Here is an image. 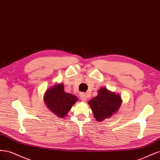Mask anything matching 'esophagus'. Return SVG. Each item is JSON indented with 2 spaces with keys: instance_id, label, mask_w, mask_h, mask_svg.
<instances>
[{
  "instance_id": "34e87169",
  "label": "esophagus",
  "mask_w": 160,
  "mask_h": 160,
  "mask_svg": "<svg viewBox=\"0 0 160 160\" xmlns=\"http://www.w3.org/2000/svg\"><path fill=\"white\" fill-rule=\"evenodd\" d=\"M80 98L81 99V101H85L87 100V96H86V94L84 93H81L80 95Z\"/></svg>"
}]
</instances>
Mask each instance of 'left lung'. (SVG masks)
I'll use <instances>...</instances> for the list:
<instances>
[{"label": "left lung", "mask_w": 160, "mask_h": 160, "mask_svg": "<svg viewBox=\"0 0 160 160\" xmlns=\"http://www.w3.org/2000/svg\"><path fill=\"white\" fill-rule=\"evenodd\" d=\"M122 102L119 94L101 88L98 91V95L91 99L88 103L95 119L98 122H102L117 113Z\"/></svg>", "instance_id": "1"}]
</instances>
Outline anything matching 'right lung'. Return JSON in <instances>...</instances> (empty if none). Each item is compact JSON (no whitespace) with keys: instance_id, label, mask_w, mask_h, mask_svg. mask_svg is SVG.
Returning <instances> with one entry per match:
<instances>
[{"instance_id":"obj_1","label":"right lung","mask_w":160,"mask_h":160,"mask_svg":"<svg viewBox=\"0 0 160 160\" xmlns=\"http://www.w3.org/2000/svg\"><path fill=\"white\" fill-rule=\"evenodd\" d=\"M44 101L48 109L57 118H64L78 98L74 95L66 93L64 85H55L48 89L44 95Z\"/></svg>"}]
</instances>
